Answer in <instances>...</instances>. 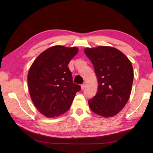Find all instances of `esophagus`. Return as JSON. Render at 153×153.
Instances as JSON below:
<instances>
[{
    "instance_id": "34e87169",
    "label": "esophagus",
    "mask_w": 153,
    "mask_h": 153,
    "mask_svg": "<svg viewBox=\"0 0 153 153\" xmlns=\"http://www.w3.org/2000/svg\"><path fill=\"white\" fill-rule=\"evenodd\" d=\"M86 84H82L81 85V88H82V90H84L85 88H86Z\"/></svg>"
}]
</instances>
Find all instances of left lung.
<instances>
[{"label": "left lung", "mask_w": 153, "mask_h": 153, "mask_svg": "<svg viewBox=\"0 0 153 153\" xmlns=\"http://www.w3.org/2000/svg\"><path fill=\"white\" fill-rule=\"evenodd\" d=\"M84 53L94 66L98 92L88 100L92 112L105 117L117 115L131 94L134 71L128 58L117 48L107 46L86 48Z\"/></svg>", "instance_id": "left-lung-1"}]
</instances>
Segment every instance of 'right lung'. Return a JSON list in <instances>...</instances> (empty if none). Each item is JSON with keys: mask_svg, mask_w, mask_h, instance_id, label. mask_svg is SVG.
Masks as SVG:
<instances>
[{"mask_svg": "<svg viewBox=\"0 0 153 153\" xmlns=\"http://www.w3.org/2000/svg\"><path fill=\"white\" fill-rule=\"evenodd\" d=\"M78 53L76 47L54 46L33 61L27 75L31 98L39 112L47 117H57L70 108L79 85L74 83L68 67Z\"/></svg>", "mask_w": 153, "mask_h": 153, "instance_id": "obj_1", "label": "right lung"}]
</instances>
